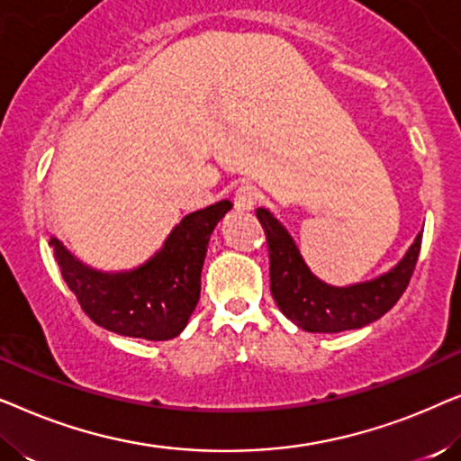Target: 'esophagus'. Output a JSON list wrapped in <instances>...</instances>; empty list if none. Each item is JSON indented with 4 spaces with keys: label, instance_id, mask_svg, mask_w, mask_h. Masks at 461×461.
I'll list each match as a JSON object with an SVG mask.
<instances>
[{
    "label": "esophagus",
    "instance_id": "esophagus-1",
    "mask_svg": "<svg viewBox=\"0 0 461 461\" xmlns=\"http://www.w3.org/2000/svg\"><path fill=\"white\" fill-rule=\"evenodd\" d=\"M256 201H258V193L256 188L251 185H243L239 186L235 191V207L239 212H249L256 207Z\"/></svg>",
    "mask_w": 461,
    "mask_h": 461
}]
</instances>
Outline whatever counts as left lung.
<instances>
[{
  "label": "left lung",
  "mask_w": 461,
  "mask_h": 461,
  "mask_svg": "<svg viewBox=\"0 0 461 461\" xmlns=\"http://www.w3.org/2000/svg\"><path fill=\"white\" fill-rule=\"evenodd\" d=\"M268 241L270 294L289 321L311 333H338L374 323L393 308L418 264L421 232L402 260L377 279L333 287L317 279L302 260L285 226L268 210H256Z\"/></svg>",
  "instance_id": "left-lung-1"
}]
</instances>
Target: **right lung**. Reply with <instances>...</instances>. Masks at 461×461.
Segmentation results:
<instances>
[{
    "label": "right lung",
    "mask_w": 461,
    "mask_h": 461,
    "mask_svg": "<svg viewBox=\"0 0 461 461\" xmlns=\"http://www.w3.org/2000/svg\"><path fill=\"white\" fill-rule=\"evenodd\" d=\"M230 207L224 199L188 213L163 248L134 270L103 273L87 267L59 237L50 239V248L62 279L94 323L119 336L172 339L185 330L197 306L207 243Z\"/></svg>",
    "instance_id": "1"
}]
</instances>
